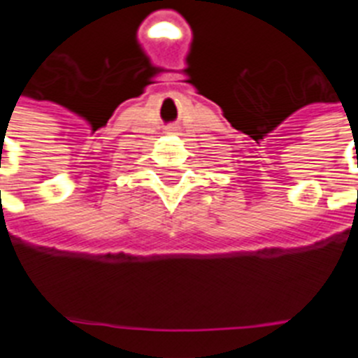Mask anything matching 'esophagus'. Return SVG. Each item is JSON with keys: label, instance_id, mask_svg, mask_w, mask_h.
<instances>
[{"label": "esophagus", "instance_id": "34e87169", "mask_svg": "<svg viewBox=\"0 0 358 358\" xmlns=\"http://www.w3.org/2000/svg\"><path fill=\"white\" fill-rule=\"evenodd\" d=\"M170 132H172V131H170Z\"/></svg>", "mask_w": 358, "mask_h": 358}]
</instances>
